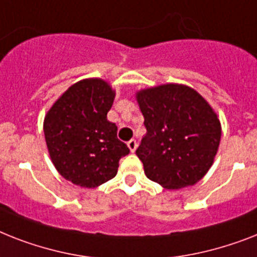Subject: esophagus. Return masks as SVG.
<instances>
[{"label":"esophagus","instance_id":"34e87169","mask_svg":"<svg viewBox=\"0 0 257 257\" xmlns=\"http://www.w3.org/2000/svg\"><path fill=\"white\" fill-rule=\"evenodd\" d=\"M128 148H129V150H131V152H135L136 150V148H137V141H136L135 139H132V140H129L128 141Z\"/></svg>","mask_w":257,"mask_h":257}]
</instances>
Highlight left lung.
<instances>
[{
    "mask_svg": "<svg viewBox=\"0 0 257 257\" xmlns=\"http://www.w3.org/2000/svg\"><path fill=\"white\" fill-rule=\"evenodd\" d=\"M147 135L136 150L148 178L166 189L197 183L208 172L220 143V122L197 91L165 84L140 91Z\"/></svg>",
    "mask_w": 257,
    "mask_h": 257,
    "instance_id": "obj_1",
    "label": "left lung"
}]
</instances>
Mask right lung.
I'll use <instances>...</instances> for the list:
<instances>
[{"mask_svg":"<svg viewBox=\"0 0 257 257\" xmlns=\"http://www.w3.org/2000/svg\"><path fill=\"white\" fill-rule=\"evenodd\" d=\"M114 92L101 79L81 80L56 100L45 118L50 157L60 176L81 187L113 178L120 158L129 153L107 120Z\"/></svg>","mask_w":257,"mask_h":257,"instance_id":"obj_1","label":"right lung"}]
</instances>
